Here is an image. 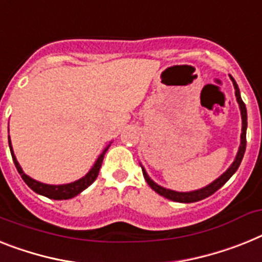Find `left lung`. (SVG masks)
<instances>
[{
    "mask_svg": "<svg viewBox=\"0 0 262 262\" xmlns=\"http://www.w3.org/2000/svg\"><path fill=\"white\" fill-rule=\"evenodd\" d=\"M232 82H233V86H234V94H236V98H237V102L240 104V110H241V118H243V133H241V144H240V148H238V152L236 159H234L233 164L228 168L227 172H224L223 175L220 176L219 179H216L213 183H211L209 185H207L205 188H201L198 189V191H193V192H175V191H171V189H165L160 185H158L156 183H154L151 179L148 178V175L146 173V171L143 169L142 167V171H143V176L146 179V182L148 183V185L156 193H159L160 196L165 199H169L172 201H178V203H195V201H200L203 199L208 198V196L213 195L214 192L220 189L225 183L231 179V176L233 175L234 172L237 171L238 165L241 164V160L244 158V154H245V147H247V107H245V103L243 102L240 97V90H238V86L237 83L234 82L233 78L231 77Z\"/></svg>",
    "mask_w": 262,
    "mask_h": 262,
    "instance_id": "left-lung-1",
    "label": "left lung"
}]
</instances>
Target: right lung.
Instances as JSON below:
<instances>
[{
	"instance_id": "obj_1",
	"label": "right lung",
	"mask_w": 262,
	"mask_h": 262,
	"mask_svg": "<svg viewBox=\"0 0 262 262\" xmlns=\"http://www.w3.org/2000/svg\"><path fill=\"white\" fill-rule=\"evenodd\" d=\"M9 147H10V152H12V158H13V162H14L15 168L18 171V173L21 175V178L24 179V182L30 187L31 189L37 193L42 196H46L49 199H54V200H67V199H71L74 196H77L78 193H80L82 191L89 187V185L93 184L95 182V179L98 178V173H99V169H100V165H102V162H103V158H104V154L107 151V147L104 149L103 152L100 154V156L98 158V160L95 162L93 168L90 169V172L87 173L84 178L79 179L77 182L70 183V184H63V185H49V184H43V183H39L34 179L29 178L28 175H25L22 168L19 167L18 162H17V159H15L14 152H13L12 149V143H10V138H9Z\"/></svg>"
}]
</instances>
